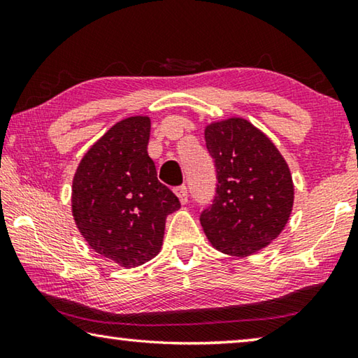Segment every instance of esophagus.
Here are the masks:
<instances>
[{"instance_id":"34e87169","label":"esophagus","mask_w":358,"mask_h":358,"mask_svg":"<svg viewBox=\"0 0 358 358\" xmlns=\"http://www.w3.org/2000/svg\"><path fill=\"white\" fill-rule=\"evenodd\" d=\"M175 194H177V197L180 199L181 203L185 205L187 202V189H186V186H178L177 189H175Z\"/></svg>"}]
</instances>
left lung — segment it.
Returning <instances> with one entry per match:
<instances>
[{"mask_svg":"<svg viewBox=\"0 0 358 358\" xmlns=\"http://www.w3.org/2000/svg\"><path fill=\"white\" fill-rule=\"evenodd\" d=\"M217 187L201 224L215 250L248 257L278 238L292 213L294 181L276 145L241 117L205 126Z\"/></svg>","mask_w":358,"mask_h":358,"instance_id":"obj_1","label":"left lung"}]
</instances>
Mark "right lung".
Wrapping results in <instances>:
<instances>
[{"label":"right lung","instance_id":"1","mask_svg":"<svg viewBox=\"0 0 358 358\" xmlns=\"http://www.w3.org/2000/svg\"><path fill=\"white\" fill-rule=\"evenodd\" d=\"M147 115L113 124L92 145L72 180V216L92 250L124 268L157 256L166 217L180 201L159 183L148 156Z\"/></svg>","mask_w":358,"mask_h":358}]
</instances>
